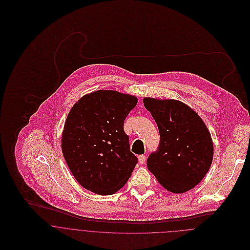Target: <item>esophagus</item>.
Masks as SVG:
<instances>
[{
  "mask_svg": "<svg viewBox=\"0 0 250 250\" xmlns=\"http://www.w3.org/2000/svg\"><path fill=\"white\" fill-rule=\"evenodd\" d=\"M145 160H146V157H145L144 155H141V156H139V162H140V164L143 165V164L145 163Z\"/></svg>",
  "mask_w": 250,
  "mask_h": 250,
  "instance_id": "obj_1",
  "label": "esophagus"
}]
</instances>
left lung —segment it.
I'll return each mask as SVG.
<instances>
[{"instance_id": "1", "label": "left lung", "mask_w": 250, "mask_h": 250, "mask_svg": "<svg viewBox=\"0 0 250 250\" xmlns=\"http://www.w3.org/2000/svg\"><path fill=\"white\" fill-rule=\"evenodd\" d=\"M143 103L160 133L159 147L147 159L148 169L173 193L191 189L207 174L213 161L214 146L205 123L177 100L144 98Z\"/></svg>"}]
</instances>
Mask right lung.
<instances>
[{"label": "right lung", "instance_id": "add662e5", "mask_svg": "<svg viewBox=\"0 0 250 250\" xmlns=\"http://www.w3.org/2000/svg\"><path fill=\"white\" fill-rule=\"evenodd\" d=\"M138 99L113 90L82 97L66 118L62 149L79 184L101 195L119 190L130 178L138 158L131 152L124 121Z\"/></svg>", "mask_w": 250, "mask_h": 250}]
</instances>
